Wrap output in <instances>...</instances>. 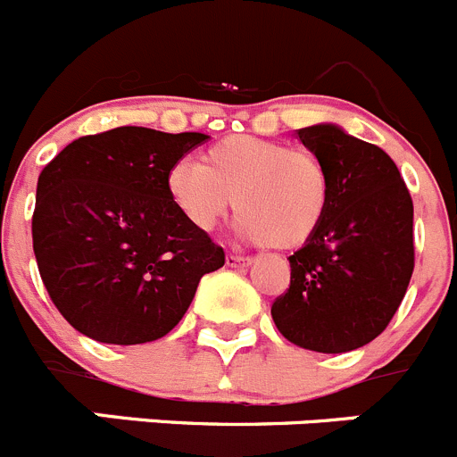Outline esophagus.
I'll use <instances>...</instances> for the list:
<instances>
[{
    "mask_svg": "<svg viewBox=\"0 0 457 457\" xmlns=\"http://www.w3.org/2000/svg\"><path fill=\"white\" fill-rule=\"evenodd\" d=\"M251 262H253V258H249V255H226V264H228V267H249Z\"/></svg>",
    "mask_w": 457,
    "mask_h": 457,
    "instance_id": "esophagus-1",
    "label": "esophagus"
}]
</instances>
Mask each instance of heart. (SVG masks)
<instances>
[{
	"label": "heart",
	"instance_id": "heart-1",
	"mask_svg": "<svg viewBox=\"0 0 457 457\" xmlns=\"http://www.w3.org/2000/svg\"><path fill=\"white\" fill-rule=\"evenodd\" d=\"M166 190L186 224L202 233H211L236 199L237 236L273 249L312 240L332 199L328 168L314 152L249 134L221 138L202 163H175Z\"/></svg>",
	"mask_w": 457,
	"mask_h": 457
}]
</instances>
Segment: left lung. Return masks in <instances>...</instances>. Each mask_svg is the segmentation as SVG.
<instances>
[{"mask_svg":"<svg viewBox=\"0 0 457 457\" xmlns=\"http://www.w3.org/2000/svg\"><path fill=\"white\" fill-rule=\"evenodd\" d=\"M328 168L332 199L319 231L289 255V289L271 305L278 332L323 354L379 337L415 267L412 199L381 147L334 123L298 129Z\"/></svg>","mask_w":457,"mask_h":457,"instance_id":"left-lung-1","label":"left lung"}]
</instances>
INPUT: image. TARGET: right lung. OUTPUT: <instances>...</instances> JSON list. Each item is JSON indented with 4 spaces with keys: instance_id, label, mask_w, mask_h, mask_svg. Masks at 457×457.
<instances>
[{
    "instance_id": "1",
    "label": "right lung",
    "mask_w": 457,
    "mask_h": 457,
    "mask_svg": "<svg viewBox=\"0 0 457 457\" xmlns=\"http://www.w3.org/2000/svg\"><path fill=\"white\" fill-rule=\"evenodd\" d=\"M206 134L116 128L69 143L37 179L33 251L71 328L112 345L166 337L224 249L172 206L166 177Z\"/></svg>"
}]
</instances>
